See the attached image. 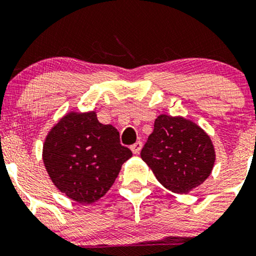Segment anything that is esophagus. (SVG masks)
<instances>
[{
  "instance_id": "esophagus-1",
  "label": "esophagus",
  "mask_w": 256,
  "mask_h": 256,
  "mask_svg": "<svg viewBox=\"0 0 256 256\" xmlns=\"http://www.w3.org/2000/svg\"><path fill=\"white\" fill-rule=\"evenodd\" d=\"M130 148L134 154H138V152H140V149H142V142H136L134 144H132Z\"/></svg>"
}]
</instances>
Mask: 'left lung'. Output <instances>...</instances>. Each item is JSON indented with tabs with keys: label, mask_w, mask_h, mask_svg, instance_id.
I'll return each instance as SVG.
<instances>
[{
	"label": "left lung",
	"mask_w": 256,
	"mask_h": 256,
	"mask_svg": "<svg viewBox=\"0 0 256 256\" xmlns=\"http://www.w3.org/2000/svg\"><path fill=\"white\" fill-rule=\"evenodd\" d=\"M140 158L166 189L188 194L210 177L216 162L210 137L198 124L161 114Z\"/></svg>",
	"instance_id": "obj_1"
}]
</instances>
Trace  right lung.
<instances>
[{
	"label": "right lung",
	"instance_id": "right-lung-1",
	"mask_svg": "<svg viewBox=\"0 0 256 256\" xmlns=\"http://www.w3.org/2000/svg\"><path fill=\"white\" fill-rule=\"evenodd\" d=\"M132 152L96 112H70L49 130L42 158L55 186L78 204L96 202L110 189Z\"/></svg>",
	"mask_w": 256,
	"mask_h": 256
}]
</instances>
